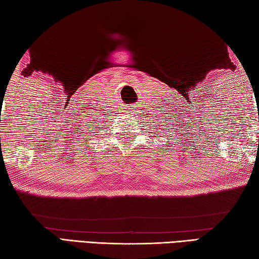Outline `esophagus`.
I'll list each match as a JSON object with an SVG mask.
<instances>
[{"label":"esophagus","mask_w":259,"mask_h":259,"mask_svg":"<svg viewBox=\"0 0 259 259\" xmlns=\"http://www.w3.org/2000/svg\"><path fill=\"white\" fill-rule=\"evenodd\" d=\"M130 109H133V108H130ZM129 113H131V112H129ZM134 113V112H133Z\"/></svg>","instance_id":"1"}]
</instances>
